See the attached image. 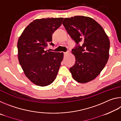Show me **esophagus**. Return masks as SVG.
<instances>
[{
	"label": "esophagus",
	"instance_id": "1",
	"mask_svg": "<svg viewBox=\"0 0 121 121\" xmlns=\"http://www.w3.org/2000/svg\"><path fill=\"white\" fill-rule=\"evenodd\" d=\"M69 53V51H67V52H64V55H67V54H68Z\"/></svg>",
	"mask_w": 121,
	"mask_h": 121
}]
</instances>
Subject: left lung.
Masks as SVG:
<instances>
[{
    "mask_svg": "<svg viewBox=\"0 0 121 121\" xmlns=\"http://www.w3.org/2000/svg\"><path fill=\"white\" fill-rule=\"evenodd\" d=\"M62 24L77 44L71 51L76 59L74 65L69 69L72 77L81 83L92 81L101 73L109 58L108 36L97 22L87 16L65 18Z\"/></svg>",
    "mask_w": 121,
    "mask_h": 121,
    "instance_id": "1",
    "label": "left lung"
}]
</instances>
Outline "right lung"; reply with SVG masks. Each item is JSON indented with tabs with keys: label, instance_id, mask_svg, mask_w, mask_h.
Listing matches in <instances>:
<instances>
[{
	"label": "right lung",
	"instance_id": "add662e5",
	"mask_svg": "<svg viewBox=\"0 0 121 121\" xmlns=\"http://www.w3.org/2000/svg\"><path fill=\"white\" fill-rule=\"evenodd\" d=\"M63 17L36 19L23 30L17 42L18 59L24 74L35 84L45 86L56 79L63 53L49 52L52 34L62 24Z\"/></svg>",
	"mask_w": 121,
	"mask_h": 121
}]
</instances>
